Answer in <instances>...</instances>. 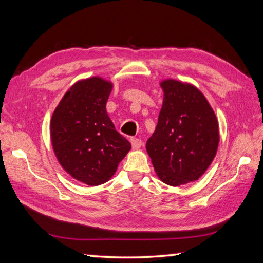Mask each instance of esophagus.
I'll return each instance as SVG.
<instances>
[{
    "label": "esophagus",
    "mask_w": 263,
    "mask_h": 263,
    "mask_svg": "<svg viewBox=\"0 0 263 263\" xmlns=\"http://www.w3.org/2000/svg\"><path fill=\"white\" fill-rule=\"evenodd\" d=\"M130 141H131V144H132V148L133 149H138V148L141 147L142 142H141L140 139H138V138H131Z\"/></svg>",
    "instance_id": "esophagus-1"
}]
</instances>
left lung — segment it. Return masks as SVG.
<instances>
[{
	"mask_svg": "<svg viewBox=\"0 0 263 263\" xmlns=\"http://www.w3.org/2000/svg\"><path fill=\"white\" fill-rule=\"evenodd\" d=\"M160 86L162 108L146 149L159 179L179 186L198 180L210 166L219 144V127L215 111L194 84L166 79Z\"/></svg>",
	"mask_w": 263,
	"mask_h": 263,
	"instance_id": "left-lung-1",
	"label": "left lung"
}]
</instances>
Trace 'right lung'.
Returning <instances> with one entry per match:
<instances>
[{
  "instance_id": "right-lung-1",
  "label": "right lung",
  "mask_w": 263,
  "mask_h": 263,
  "mask_svg": "<svg viewBox=\"0 0 263 263\" xmlns=\"http://www.w3.org/2000/svg\"><path fill=\"white\" fill-rule=\"evenodd\" d=\"M112 87L101 77L80 80L51 118V142L58 161L73 179L91 186L108 182L131 149L106 112Z\"/></svg>"
}]
</instances>
